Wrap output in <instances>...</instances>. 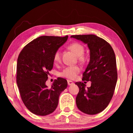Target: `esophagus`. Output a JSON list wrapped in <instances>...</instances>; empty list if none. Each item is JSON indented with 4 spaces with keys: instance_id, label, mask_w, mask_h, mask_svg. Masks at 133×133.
Here are the masks:
<instances>
[{
    "instance_id": "34e87169",
    "label": "esophagus",
    "mask_w": 133,
    "mask_h": 133,
    "mask_svg": "<svg viewBox=\"0 0 133 133\" xmlns=\"http://www.w3.org/2000/svg\"><path fill=\"white\" fill-rule=\"evenodd\" d=\"M67 83H68L69 85H71L74 84V83L70 80H67Z\"/></svg>"
}]
</instances>
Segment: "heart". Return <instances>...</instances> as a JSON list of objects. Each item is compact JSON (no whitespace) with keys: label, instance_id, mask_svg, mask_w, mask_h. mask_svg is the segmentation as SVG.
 <instances>
[{"label":"heart","instance_id":"heart-1","mask_svg":"<svg viewBox=\"0 0 133 133\" xmlns=\"http://www.w3.org/2000/svg\"><path fill=\"white\" fill-rule=\"evenodd\" d=\"M69 49L76 56L79 57L80 60L84 59V57L82 55L84 53V48L82 44L78 43H73L69 46ZM53 60L55 63H58L60 61V53L59 51H56L54 55ZM80 70V67L77 66L67 67L61 72L60 76L69 79H74L79 73Z\"/></svg>","mask_w":133,"mask_h":133}]
</instances>
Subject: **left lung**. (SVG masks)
<instances>
[{
  "mask_svg": "<svg viewBox=\"0 0 133 133\" xmlns=\"http://www.w3.org/2000/svg\"><path fill=\"white\" fill-rule=\"evenodd\" d=\"M71 37L87 44L90 50V62L82 80L90 81L91 86L85 88L82 82L75 83L79 88L76 105L84 113L98 114L109 105L115 90L117 81L115 54L109 43L96 35H73Z\"/></svg>",
  "mask_w": 133,
  "mask_h": 133,
  "instance_id": "8db88e82",
  "label": "left lung"
}]
</instances>
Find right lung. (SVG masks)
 Wrapping results in <instances>:
<instances>
[{
  "label": "right lung",
  "mask_w": 133,
  "mask_h": 133,
  "mask_svg": "<svg viewBox=\"0 0 133 133\" xmlns=\"http://www.w3.org/2000/svg\"><path fill=\"white\" fill-rule=\"evenodd\" d=\"M61 37L44 36L30 42L19 54L16 81L24 104L38 116H46L56 110L60 94L67 87L66 79L58 77L49 88L46 84L53 68L54 55L66 42Z\"/></svg>",
  "instance_id": "add662e5"
}]
</instances>
